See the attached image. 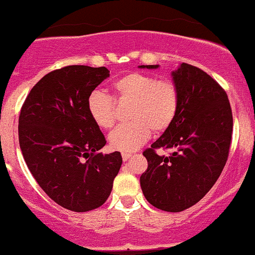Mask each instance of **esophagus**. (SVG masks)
<instances>
[{
    "mask_svg": "<svg viewBox=\"0 0 255 255\" xmlns=\"http://www.w3.org/2000/svg\"><path fill=\"white\" fill-rule=\"evenodd\" d=\"M132 158V154H127V153H122V159L123 161H127Z\"/></svg>",
    "mask_w": 255,
    "mask_h": 255,
    "instance_id": "1",
    "label": "esophagus"
}]
</instances>
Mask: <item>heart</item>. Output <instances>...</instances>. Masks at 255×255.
<instances>
[{
	"label": "heart",
	"mask_w": 255,
	"mask_h": 255,
	"mask_svg": "<svg viewBox=\"0 0 255 255\" xmlns=\"http://www.w3.org/2000/svg\"><path fill=\"white\" fill-rule=\"evenodd\" d=\"M113 92L118 102H130L128 120L110 134L112 149L132 153L154 133L168 129L179 109V92L171 80L143 73H128L116 80ZM87 111L95 125L110 129L115 125V102L109 95L94 91L87 99Z\"/></svg>",
	"instance_id": "heart-1"
}]
</instances>
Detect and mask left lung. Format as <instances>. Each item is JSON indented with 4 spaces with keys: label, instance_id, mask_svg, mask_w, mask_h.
<instances>
[{
    "label": "left lung",
    "instance_id": "obj_1",
    "mask_svg": "<svg viewBox=\"0 0 255 255\" xmlns=\"http://www.w3.org/2000/svg\"><path fill=\"white\" fill-rule=\"evenodd\" d=\"M171 78L179 109L170 127L143 153L148 169L140 175V187L154 207L180 212L197 204L220 177L230 151L233 118L225 90L201 69L182 63ZM158 147L174 151L158 156L153 150Z\"/></svg>",
    "mask_w": 255,
    "mask_h": 255
}]
</instances>
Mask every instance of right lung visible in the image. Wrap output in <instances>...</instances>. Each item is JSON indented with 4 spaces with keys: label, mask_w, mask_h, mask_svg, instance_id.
Instances as JSON below:
<instances>
[{
    "label": "right lung",
    "mask_w": 255,
    "mask_h": 255,
    "mask_svg": "<svg viewBox=\"0 0 255 255\" xmlns=\"http://www.w3.org/2000/svg\"><path fill=\"white\" fill-rule=\"evenodd\" d=\"M109 69L70 65L47 74L30 90L18 121L19 146L28 169L53 201L86 212L102 206L122 165L87 111L91 92Z\"/></svg>",
    "instance_id": "right-lung-1"
}]
</instances>
